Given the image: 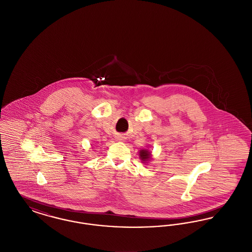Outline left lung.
Wrapping results in <instances>:
<instances>
[{
  "instance_id": "left-lung-1",
  "label": "left lung",
  "mask_w": 252,
  "mask_h": 252,
  "mask_svg": "<svg viewBox=\"0 0 252 252\" xmlns=\"http://www.w3.org/2000/svg\"><path fill=\"white\" fill-rule=\"evenodd\" d=\"M140 157L142 158V160H147L149 158H150V152L146 151V150H141L140 151Z\"/></svg>"
}]
</instances>
